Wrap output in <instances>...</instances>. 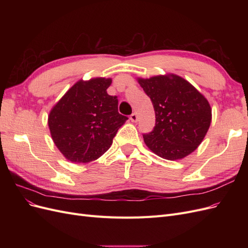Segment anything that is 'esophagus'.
<instances>
[{
    "instance_id": "esophagus-1",
    "label": "esophagus",
    "mask_w": 248,
    "mask_h": 248,
    "mask_svg": "<svg viewBox=\"0 0 248 248\" xmlns=\"http://www.w3.org/2000/svg\"><path fill=\"white\" fill-rule=\"evenodd\" d=\"M130 120L132 122H134L136 123L137 121H138V115L136 114V112H133V114H131V116H130Z\"/></svg>"
}]
</instances>
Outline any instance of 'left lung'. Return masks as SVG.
I'll use <instances>...</instances> for the list:
<instances>
[{
	"label": "left lung",
	"mask_w": 248,
	"mask_h": 248,
	"mask_svg": "<svg viewBox=\"0 0 248 248\" xmlns=\"http://www.w3.org/2000/svg\"><path fill=\"white\" fill-rule=\"evenodd\" d=\"M138 80L155 110V127L142 134L148 148L168 160L192 153L211 124L208 100L190 82L172 73Z\"/></svg>",
	"instance_id": "left-lung-1"
}]
</instances>
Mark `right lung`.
Returning a JSON list of instances; mask_svg holds the SVG:
<instances>
[{
	"label": "right lung",
	"instance_id": "obj_1",
	"mask_svg": "<svg viewBox=\"0 0 248 248\" xmlns=\"http://www.w3.org/2000/svg\"><path fill=\"white\" fill-rule=\"evenodd\" d=\"M111 79L78 80L51 108L48 127L66 159L87 163L106 153L126 120L119 114L117 96L108 94Z\"/></svg>",
	"mask_w": 248,
	"mask_h": 248
}]
</instances>
